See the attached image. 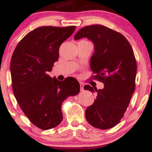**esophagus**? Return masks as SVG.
<instances>
[{"label": "esophagus", "mask_w": 152, "mask_h": 152, "mask_svg": "<svg viewBox=\"0 0 152 152\" xmlns=\"http://www.w3.org/2000/svg\"><path fill=\"white\" fill-rule=\"evenodd\" d=\"M80 91H83V87H84V85H83V83H80Z\"/></svg>", "instance_id": "esophagus-1"}]
</instances>
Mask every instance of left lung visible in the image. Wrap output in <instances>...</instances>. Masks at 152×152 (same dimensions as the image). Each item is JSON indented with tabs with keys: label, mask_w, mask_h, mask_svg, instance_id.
Returning <instances> with one entry per match:
<instances>
[{
	"label": "left lung",
	"mask_w": 152,
	"mask_h": 152,
	"mask_svg": "<svg viewBox=\"0 0 152 152\" xmlns=\"http://www.w3.org/2000/svg\"><path fill=\"white\" fill-rule=\"evenodd\" d=\"M82 38L94 45L91 68L95 75L92 77L104 83L102 90L84 86L97 94L93 104L87 107L86 118L96 128H112L124 117L135 90L137 66L133 49L124 35L101 25L81 28L75 39Z\"/></svg>",
	"instance_id": "1"
}]
</instances>
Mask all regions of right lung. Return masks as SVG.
Instances as JSON below:
<instances>
[{
  "mask_svg": "<svg viewBox=\"0 0 152 152\" xmlns=\"http://www.w3.org/2000/svg\"><path fill=\"white\" fill-rule=\"evenodd\" d=\"M75 28L38 27L28 33L13 53L10 69L14 96L30 121L43 130L60 124L62 102L80 91L75 78L59 81L47 74L58 60L60 45Z\"/></svg>",
  "mask_w": 152,
  "mask_h": 152,
  "instance_id": "right-lung-1",
  "label": "right lung"
}]
</instances>
